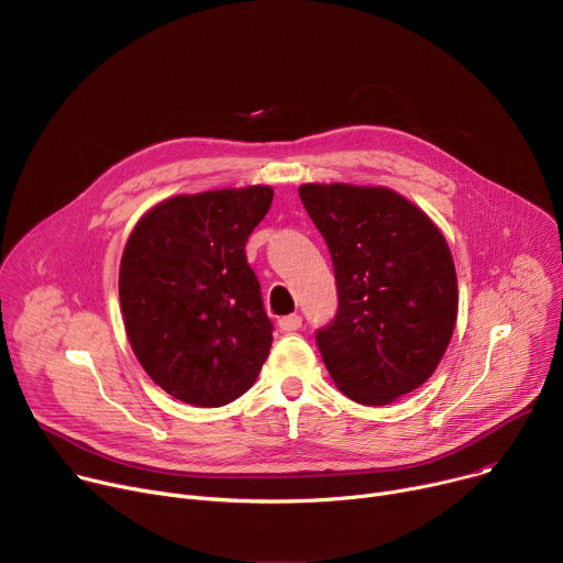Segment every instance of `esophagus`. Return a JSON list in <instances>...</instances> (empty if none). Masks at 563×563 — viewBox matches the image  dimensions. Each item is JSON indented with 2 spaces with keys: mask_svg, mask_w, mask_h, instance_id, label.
Here are the masks:
<instances>
[{
  "mask_svg": "<svg viewBox=\"0 0 563 563\" xmlns=\"http://www.w3.org/2000/svg\"><path fill=\"white\" fill-rule=\"evenodd\" d=\"M279 327H282V332H297V329L302 327V316H297V313L284 316V318H279Z\"/></svg>",
  "mask_w": 563,
  "mask_h": 563,
  "instance_id": "esophagus-1",
  "label": "esophagus"
}]
</instances>
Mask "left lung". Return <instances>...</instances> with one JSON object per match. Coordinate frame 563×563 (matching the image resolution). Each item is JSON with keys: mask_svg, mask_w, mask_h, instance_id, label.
Wrapping results in <instances>:
<instances>
[{"mask_svg": "<svg viewBox=\"0 0 563 563\" xmlns=\"http://www.w3.org/2000/svg\"><path fill=\"white\" fill-rule=\"evenodd\" d=\"M300 200L332 254L339 311L316 332L334 384L379 407L437 371L456 322L450 247L418 207L382 186L305 184Z\"/></svg>", "mask_w": 563, "mask_h": 563, "instance_id": "obj_1", "label": "left lung"}]
</instances>
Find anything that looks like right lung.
Instances as JSON below:
<instances>
[{
    "instance_id": "1",
    "label": "right lung",
    "mask_w": 563,
    "mask_h": 563,
    "mask_svg": "<svg viewBox=\"0 0 563 563\" xmlns=\"http://www.w3.org/2000/svg\"><path fill=\"white\" fill-rule=\"evenodd\" d=\"M271 205V186L177 195L124 245L126 339L145 373L186 405L234 402L268 358L273 322L245 243Z\"/></svg>"
}]
</instances>
